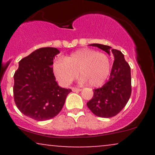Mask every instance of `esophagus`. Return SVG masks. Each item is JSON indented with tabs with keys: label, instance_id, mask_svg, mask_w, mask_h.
Returning <instances> with one entry per match:
<instances>
[{
	"label": "esophagus",
	"instance_id": "1",
	"mask_svg": "<svg viewBox=\"0 0 155 155\" xmlns=\"http://www.w3.org/2000/svg\"><path fill=\"white\" fill-rule=\"evenodd\" d=\"M71 90H72L73 92H80V91H81V89L76 88V87H72Z\"/></svg>",
	"mask_w": 155,
	"mask_h": 155
}]
</instances>
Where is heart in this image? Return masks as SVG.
<instances>
[{"label":"heart","mask_w":155,"mask_h":155,"mask_svg":"<svg viewBox=\"0 0 155 155\" xmlns=\"http://www.w3.org/2000/svg\"><path fill=\"white\" fill-rule=\"evenodd\" d=\"M111 70V63L107 55L89 48L76 50L63 60H58L53 64V71L57 79L63 85H68L77 76L81 83H88L97 87L107 79Z\"/></svg>","instance_id":"heart-1"}]
</instances>
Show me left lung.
Listing matches in <instances>:
<instances>
[{"instance_id":"8db88e82","label":"left lung","mask_w":155,"mask_h":155,"mask_svg":"<svg viewBox=\"0 0 155 155\" xmlns=\"http://www.w3.org/2000/svg\"><path fill=\"white\" fill-rule=\"evenodd\" d=\"M114 58L108 81L93 90V97L87 103V107L97 117L109 118L116 116L128 102L131 95L130 67L124 54L107 45L92 44Z\"/></svg>"}]
</instances>
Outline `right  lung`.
Segmentation results:
<instances>
[{
    "mask_svg": "<svg viewBox=\"0 0 155 155\" xmlns=\"http://www.w3.org/2000/svg\"><path fill=\"white\" fill-rule=\"evenodd\" d=\"M54 47L36 49L19 62L14 75V97L23 114L37 121L50 120L60 113L70 89L62 88L53 73Z\"/></svg>",
    "mask_w": 155,
    "mask_h": 155,
    "instance_id": "1",
    "label": "right lung"
}]
</instances>
